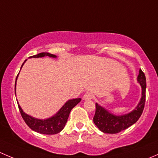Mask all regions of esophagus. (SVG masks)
Returning a JSON list of instances; mask_svg holds the SVG:
<instances>
[{
    "label": "esophagus",
    "instance_id": "obj_1",
    "mask_svg": "<svg viewBox=\"0 0 158 158\" xmlns=\"http://www.w3.org/2000/svg\"><path fill=\"white\" fill-rule=\"evenodd\" d=\"M83 98L84 100H91L93 98V95L92 93H89V92H86L85 95H83Z\"/></svg>",
    "mask_w": 158,
    "mask_h": 158
}]
</instances>
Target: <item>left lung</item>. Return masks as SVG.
Masks as SVG:
<instances>
[{"label": "left lung", "instance_id": "left-lung-1", "mask_svg": "<svg viewBox=\"0 0 158 158\" xmlns=\"http://www.w3.org/2000/svg\"><path fill=\"white\" fill-rule=\"evenodd\" d=\"M138 81L141 85L142 96L139 104L131 112L124 115L118 116L109 113L107 110L97 103L95 104V113L93 118V122L100 131L104 133L117 134L131 126L139 119L144 110L146 96V78L141 69L139 70Z\"/></svg>", "mask_w": 158, "mask_h": 158}]
</instances>
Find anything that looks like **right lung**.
Returning <instances> with one entry per match:
<instances>
[{"label":"right lung","instance_id":"right-lung-1","mask_svg":"<svg viewBox=\"0 0 158 158\" xmlns=\"http://www.w3.org/2000/svg\"><path fill=\"white\" fill-rule=\"evenodd\" d=\"M45 56H48L49 57H53V58H56V56L53 55V54L49 53V52H41V53L37 54V55L32 56L30 57H31V58L32 57H33V58H38V57H44ZM25 61H26V60H25ZM23 65H22V66H23ZM17 76H18V75H17V78H16V82H17ZM80 98L69 100V101L66 102L65 103L64 106L60 109V111H59L55 115L49 118L48 119H45V120H40V119L34 118L25 114L21 108H20V106H19V104L18 108L19 110H20V112L22 118H23L25 123L29 126L30 128H31L32 130L34 131L38 132V133L40 134H44V135H56V134L57 133H60V132L64 128L66 122H67L68 118H69L70 111H71V110L73 109L78 103L80 102Z\"/></svg>","mask_w":158,"mask_h":158}]
</instances>
